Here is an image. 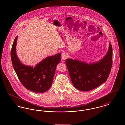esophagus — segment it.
<instances>
[{
	"label": "esophagus",
	"instance_id": "esophagus-1",
	"mask_svg": "<svg viewBox=\"0 0 125 125\" xmlns=\"http://www.w3.org/2000/svg\"><path fill=\"white\" fill-rule=\"evenodd\" d=\"M61 57H62V59L63 60H65L67 58H68V55L66 53H62L61 55Z\"/></svg>",
	"mask_w": 125,
	"mask_h": 125
}]
</instances>
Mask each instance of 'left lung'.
I'll use <instances>...</instances> for the list:
<instances>
[{
	"instance_id": "1",
	"label": "left lung",
	"mask_w": 125,
	"mask_h": 125,
	"mask_svg": "<svg viewBox=\"0 0 125 125\" xmlns=\"http://www.w3.org/2000/svg\"><path fill=\"white\" fill-rule=\"evenodd\" d=\"M73 86L77 89L88 91L104 83L109 77L113 65V48L109 44L106 56L99 62L88 64L77 60H65Z\"/></svg>"
}]
</instances>
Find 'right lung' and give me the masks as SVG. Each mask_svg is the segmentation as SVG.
Returning a JSON list of instances; mask_svg holds the SVG:
<instances>
[{
	"instance_id": "add662e5",
	"label": "right lung",
	"mask_w": 125,
	"mask_h": 125,
	"mask_svg": "<svg viewBox=\"0 0 125 125\" xmlns=\"http://www.w3.org/2000/svg\"><path fill=\"white\" fill-rule=\"evenodd\" d=\"M17 37L13 42L11 51L12 64L18 79L28 90L36 93H43L52 83L56 66L61 60V54L48 57L34 68L22 64L15 52Z\"/></svg>"
}]
</instances>
